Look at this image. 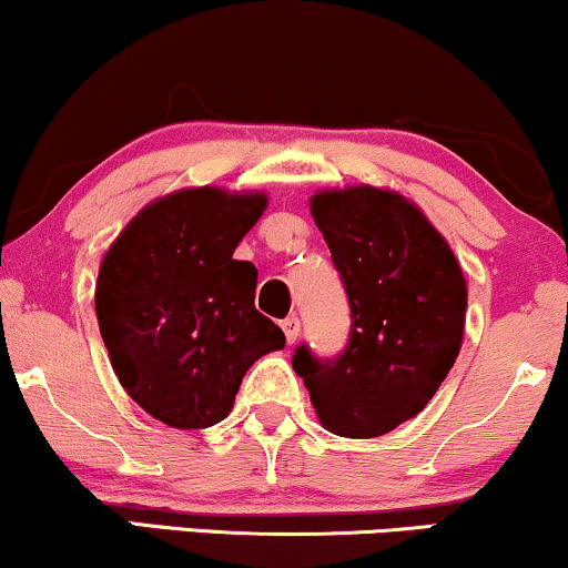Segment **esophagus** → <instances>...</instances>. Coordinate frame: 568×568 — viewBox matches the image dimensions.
I'll return each instance as SVG.
<instances>
[{"label":"esophagus","mask_w":568,"mask_h":568,"mask_svg":"<svg viewBox=\"0 0 568 568\" xmlns=\"http://www.w3.org/2000/svg\"><path fill=\"white\" fill-rule=\"evenodd\" d=\"M298 329H301V322H298V317H288V320H283V333H285V341H288V343H296Z\"/></svg>","instance_id":"34e87169"}]
</instances>
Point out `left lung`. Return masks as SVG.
<instances>
[{
	"label": "left lung",
	"mask_w": 568,
	"mask_h": 568,
	"mask_svg": "<svg viewBox=\"0 0 568 568\" xmlns=\"http://www.w3.org/2000/svg\"><path fill=\"white\" fill-rule=\"evenodd\" d=\"M312 217L346 285L351 333L335 358L298 346L293 369L329 433L379 437L419 414L454 367L464 272L433 222L396 191H322Z\"/></svg>",
	"instance_id": "8db88e82"
}]
</instances>
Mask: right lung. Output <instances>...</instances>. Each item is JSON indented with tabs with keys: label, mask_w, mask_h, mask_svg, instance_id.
I'll return each instance as SVG.
<instances>
[{
	"label": "right lung",
	"mask_w": 568,
	"mask_h": 568,
	"mask_svg": "<svg viewBox=\"0 0 568 568\" xmlns=\"http://www.w3.org/2000/svg\"><path fill=\"white\" fill-rule=\"evenodd\" d=\"M264 210V193L175 191L143 206L99 267L97 320L114 375L164 425H217L251 364L285 346L254 306L256 267L233 260Z\"/></svg>",
	"instance_id": "right-lung-1"
}]
</instances>
